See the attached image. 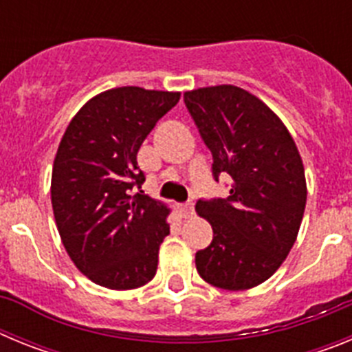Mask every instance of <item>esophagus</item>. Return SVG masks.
<instances>
[{
	"label": "esophagus",
	"mask_w": 352,
	"mask_h": 352,
	"mask_svg": "<svg viewBox=\"0 0 352 352\" xmlns=\"http://www.w3.org/2000/svg\"><path fill=\"white\" fill-rule=\"evenodd\" d=\"M179 213H182L183 219H188L194 214V203H185V204H179L178 206Z\"/></svg>",
	"instance_id": "1"
}]
</instances>
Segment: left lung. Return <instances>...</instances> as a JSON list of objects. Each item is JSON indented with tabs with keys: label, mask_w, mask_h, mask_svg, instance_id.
I'll return each instance as SVG.
<instances>
[{
	"label": "left lung",
	"mask_w": 352,
	"mask_h": 352,
	"mask_svg": "<svg viewBox=\"0 0 352 352\" xmlns=\"http://www.w3.org/2000/svg\"><path fill=\"white\" fill-rule=\"evenodd\" d=\"M213 157V178H232L226 199H199L213 241L195 254L208 284L245 291L280 268L300 231L307 183L300 151L280 118L257 96L222 84L183 95Z\"/></svg>",
	"instance_id": "obj_1"
}]
</instances>
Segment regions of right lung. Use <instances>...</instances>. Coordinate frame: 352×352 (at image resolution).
I'll use <instances>...</instances> for the list:
<instances>
[{"instance_id": "1", "label": "right lung", "mask_w": 352, "mask_h": 352, "mask_svg": "<svg viewBox=\"0 0 352 352\" xmlns=\"http://www.w3.org/2000/svg\"><path fill=\"white\" fill-rule=\"evenodd\" d=\"M178 100L173 91L109 89L65 130L52 166V211L70 259L102 287H141L157 273L169 208L141 190L138 151Z\"/></svg>"}]
</instances>
